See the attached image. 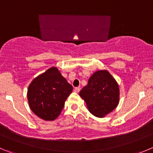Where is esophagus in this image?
<instances>
[{"label": "esophagus", "instance_id": "1", "mask_svg": "<svg viewBox=\"0 0 153 153\" xmlns=\"http://www.w3.org/2000/svg\"><path fill=\"white\" fill-rule=\"evenodd\" d=\"M80 90H81V89H80L79 87H77V88H75V92L78 93V92H79V91H80Z\"/></svg>", "mask_w": 153, "mask_h": 153}]
</instances>
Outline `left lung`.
Here are the masks:
<instances>
[{
    "label": "left lung",
    "instance_id": "8db88e82",
    "mask_svg": "<svg viewBox=\"0 0 153 153\" xmlns=\"http://www.w3.org/2000/svg\"><path fill=\"white\" fill-rule=\"evenodd\" d=\"M79 94L86 102L90 112L98 118L114 110L119 102L118 84L105 70L94 72Z\"/></svg>",
    "mask_w": 153,
    "mask_h": 153
}]
</instances>
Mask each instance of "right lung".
Listing matches in <instances>:
<instances>
[{"label":"right lung","mask_w":153,"mask_h":153,"mask_svg":"<svg viewBox=\"0 0 153 153\" xmlns=\"http://www.w3.org/2000/svg\"><path fill=\"white\" fill-rule=\"evenodd\" d=\"M72 90L59 70L52 67L31 81L27 93L28 104L37 116L53 121L61 113Z\"/></svg>","instance_id":"right-lung-1"}]
</instances>
